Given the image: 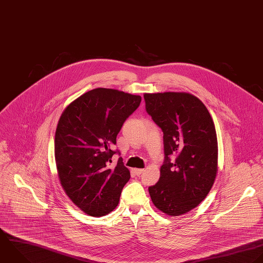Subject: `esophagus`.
I'll list each match as a JSON object with an SVG mask.
<instances>
[{"label": "esophagus", "instance_id": "esophagus-1", "mask_svg": "<svg viewBox=\"0 0 263 263\" xmlns=\"http://www.w3.org/2000/svg\"><path fill=\"white\" fill-rule=\"evenodd\" d=\"M133 172L136 174V175H140L141 173L144 172V169H138V168H135L133 169Z\"/></svg>", "mask_w": 263, "mask_h": 263}]
</instances>
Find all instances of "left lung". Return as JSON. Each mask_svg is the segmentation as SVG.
I'll return each instance as SVG.
<instances>
[{"mask_svg": "<svg viewBox=\"0 0 263 263\" xmlns=\"http://www.w3.org/2000/svg\"><path fill=\"white\" fill-rule=\"evenodd\" d=\"M143 96L147 114L164 133L165 152L160 179L148 192L158 210L180 216L200 205L215 181L218 143L214 122L205 104L191 93Z\"/></svg>", "mask_w": 263, "mask_h": 263, "instance_id": "left-lung-1", "label": "left lung"}]
</instances>
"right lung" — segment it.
<instances>
[{"instance_id":"add662e5","label":"right lung","mask_w":263,"mask_h":263,"mask_svg":"<svg viewBox=\"0 0 263 263\" xmlns=\"http://www.w3.org/2000/svg\"><path fill=\"white\" fill-rule=\"evenodd\" d=\"M140 101L139 95L96 88L70 102L60 116L54 142L58 177L68 198L89 216L114 211L130 179L122 158L114 168L108 163L118 133Z\"/></svg>"}]
</instances>
